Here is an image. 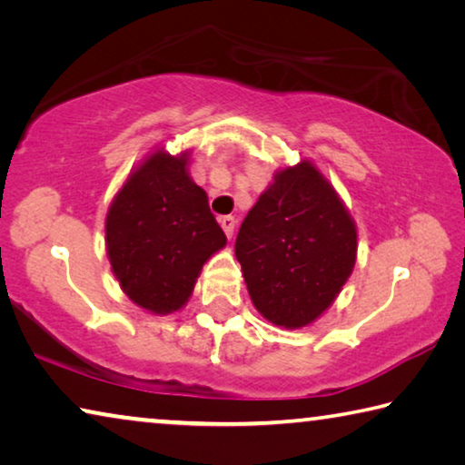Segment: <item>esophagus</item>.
Listing matches in <instances>:
<instances>
[{"label": "esophagus", "mask_w": 465, "mask_h": 465, "mask_svg": "<svg viewBox=\"0 0 465 465\" xmlns=\"http://www.w3.org/2000/svg\"><path fill=\"white\" fill-rule=\"evenodd\" d=\"M219 223H221V227H223V232H225L227 238L232 240L233 238V232H235V217H232V215L221 217Z\"/></svg>", "instance_id": "34e87169"}]
</instances>
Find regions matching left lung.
Wrapping results in <instances>:
<instances>
[{"instance_id":"1","label":"left lung","mask_w":465,"mask_h":465,"mask_svg":"<svg viewBox=\"0 0 465 465\" xmlns=\"http://www.w3.org/2000/svg\"><path fill=\"white\" fill-rule=\"evenodd\" d=\"M246 290L275 327L302 329L329 311L358 259V227L311 159L272 173L235 238Z\"/></svg>"}]
</instances>
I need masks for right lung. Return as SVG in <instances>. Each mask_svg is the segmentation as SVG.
I'll return each instance as SVG.
<instances>
[{"instance_id": "1", "label": "right lung", "mask_w": 465, "mask_h": 465, "mask_svg": "<svg viewBox=\"0 0 465 465\" xmlns=\"http://www.w3.org/2000/svg\"><path fill=\"white\" fill-rule=\"evenodd\" d=\"M190 153L144 154L105 215V252L122 292L151 314L186 306L204 262L227 238L190 175Z\"/></svg>"}]
</instances>
